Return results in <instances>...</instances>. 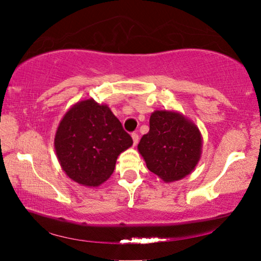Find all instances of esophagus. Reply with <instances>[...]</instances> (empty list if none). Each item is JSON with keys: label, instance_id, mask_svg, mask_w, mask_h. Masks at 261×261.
<instances>
[{"label": "esophagus", "instance_id": "1", "mask_svg": "<svg viewBox=\"0 0 261 261\" xmlns=\"http://www.w3.org/2000/svg\"><path fill=\"white\" fill-rule=\"evenodd\" d=\"M131 137H132V140H134V145H135V146H136V145L138 144L139 136H138V134H136V132H134V134L131 135Z\"/></svg>", "mask_w": 261, "mask_h": 261}]
</instances>
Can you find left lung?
<instances>
[{"mask_svg": "<svg viewBox=\"0 0 261 261\" xmlns=\"http://www.w3.org/2000/svg\"><path fill=\"white\" fill-rule=\"evenodd\" d=\"M201 145V134L193 122L174 110H155L138 151L148 169L169 183L194 169L200 160Z\"/></svg>", "mask_w": 261, "mask_h": 261, "instance_id": "8db88e82", "label": "left lung"}]
</instances>
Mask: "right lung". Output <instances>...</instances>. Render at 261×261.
Instances as JSON below:
<instances>
[{
  "label": "right lung",
  "instance_id": "1",
  "mask_svg": "<svg viewBox=\"0 0 261 261\" xmlns=\"http://www.w3.org/2000/svg\"><path fill=\"white\" fill-rule=\"evenodd\" d=\"M132 143L107 105L87 99L65 113L54 146L64 173L74 182L94 188L112 176L117 156Z\"/></svg>",
  "mask_w": 261,
  "mask_h": 261
}]
</instances>
